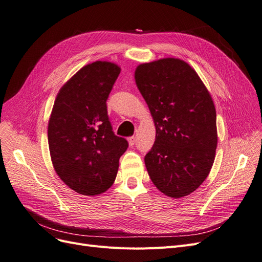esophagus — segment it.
I'll use <instances>...</instances> for the list:
<instances>
[{
    "label": "esophagus",
    "instance_id": "esophagus-1",
    "mask_svg": "<svg viewBox=\"0 0 262 262\" xmlns=\"http://www.w3.org/2000/svg\"><path fill=\"white\" fill-rule=\"evenodd\" d=\"M128 142H129V145L130 146H133L135 144V142H137V138L135 137H131L128 139Z\"/></svg>",
    "mask_w": 262,
    "mask_h": 262
}]
</instances>
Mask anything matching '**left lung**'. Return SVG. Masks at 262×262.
Segmentation results:
<instances>
[{"label": "left lung", "instance_id": "8db88e82", "mask_svg": "<svg viewBox=\"0 0 262 262\" xmlns=\"http://www.w3.org/2000/svg\"><path fill=\"white\" fill-rule=\"evenodd\" d=\"M134 78L156 127L155 144L145 156L150 180L170 198L190 194L215 160L216 110L210 92L196 72L177 58L142 63Z\"/></svg>", "mask_w": 262, "mask_h": 262}]
</instances>
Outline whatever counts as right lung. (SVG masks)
Returning a JSON list of instances; mask_svg holds the SVG:
<instances>
[{"mask_svg": "<svg viewBox=\"0 0 262 262\" xmlns=\"http://www.w3.org/2000/svg\"><path fill=\"white\" fill-rule=\"evenodd\" d=\"M120 73L108 61L81 68L59 90L48 121L50 158L58 176L83 195L114 184L128 142L114 134L106 100Z\"/></svg>", "mask_w": 262, "mask_h": 262, "instance_id": "right-lung-1", "label": "right lung"}]
</instances>
